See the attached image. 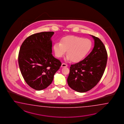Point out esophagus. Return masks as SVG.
<instances>
[{"instance_id":"34e87169","label":"esophagus","mask_w":124,"mask_h":124,"mask_svg":"<svg viewBox=\"0 0 124 124\" xmlns=\"http://www.w3.org/2000/svg\"><path fill=\"white\" fill-rule=\"evenodd\" d=\"M68 66L67 64H65V63H62L61 64V67H62V68H64V67H66Z\"/></svg>"}]
</instances>
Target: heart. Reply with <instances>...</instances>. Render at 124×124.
Returning <instances> with one entry per match:
<instances>
[{"instance_id":"obj_1","label":"heart","mask_w":124,"mask_h":124,"mask_svg":"<svg viewBox=\"0 0 124 124\" xmlns=\"http://www.w3.org/2000/svg\"><path fill=\"white\" fill-rule=\"evenodd\" d=\"M93 46L92 41L88 38L76 36L64 37L60 42L54 44L53 49L58 58L64 56L67 51L66 60L78 62L85 57Z\"/></svg>"}]
</instances>
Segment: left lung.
Returning <instances> with one entry per match:
<instances>
[{
    "instance_id": "1",
    "label": "left lung",
    "mask_w": 124,
    "mask_h": 124,
    "mask_svg": "<svg viewBox=\"0 0 124 124\" xmlns=\"http://www.w3.org/2000/svg\"><path fill=\"white\" fill-rule=\"evenodd\" d=\"M90 36L94 40L93 49L84 60L71 65L67 78L69 86L79 93L90 90L97 84L107 63V52L104 44L98 37Z\"/></svg>"
}]
</instances>
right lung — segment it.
<instances>
[{"mask_svg":"<svg viewBox=\"0 0 124 124\" xmlns=\"http://www.w3.org/2000/svg\"><path fill=\"white\" fill-rule=\"evenodd\" d=\"M54 34L48 31L31 35L20 47L18 60L21 74L27 84L36 90L48 87L61 65L52 54Z\"/></svg>","mask_w":124,"mask_h":124,"instance_id":"obj_1","label":"right lung"}]
</instances>
